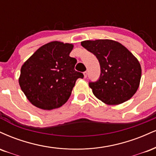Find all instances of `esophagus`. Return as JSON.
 I'll use <instances>...</instances> for the list:
<instances>
[{
  "label": "esophagus",
  "mask_w": 156,
  "mask_h": 156,
  "mask_svg": "<svg viewBox=\"0 0 156 156\" xmlns=\"http://www.w3.org/2000/svg\"><path fill=\"white\" fill-rule=\"evenodd\" d=\"M83 74H84V77H85V78L87 77V71H85Z\"/></svg>",
  "instance_id": "obj_1"
}]
</instances>
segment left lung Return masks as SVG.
Returning a JSON list of instances; mask_svg holds the SVG:
<instances>
[{
	"label": "left lung",
	"mask_w": 156,
	"mask_h": 156,
	"mask_svg": "<svg viewBox=\"0 0 156 156\" xmlns=\"http://www.w3.org/2000/svg\"><path fill=\"white\" fill-rule=\"evenodd\" d=\"M81 45L96 55L101 74L89 86L97 98L109 105L129 100L136 92L142 76L140 62L127 48L109 39L84 41Z\"/></svg>",
	"instance_id": "8db88e82"
}]
</instances>
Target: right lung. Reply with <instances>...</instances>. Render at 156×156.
<instances>
[{
  "label": "right lung",
  "mask_w": 156,
  "mask_h": 156,
  "mask_svg": "<svg viewBox=\"0 0 156 156\" xmlns=\"http://www.w3.org/2000/svg\"><path fill=\"white\" fill-rule=\"evenodd\" d=\"M71 44L52 41L43 45L24 63L20 86L33 105L46 110L59 108L70 97L81 72L74 70L76 60L69 54Z\"/></svg>",
  "instance_id": "1"
}]
</instances>
